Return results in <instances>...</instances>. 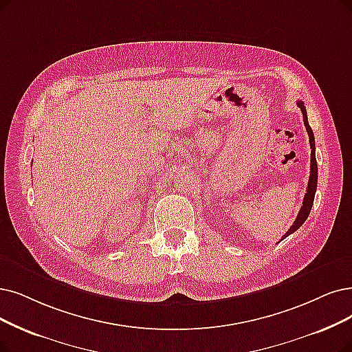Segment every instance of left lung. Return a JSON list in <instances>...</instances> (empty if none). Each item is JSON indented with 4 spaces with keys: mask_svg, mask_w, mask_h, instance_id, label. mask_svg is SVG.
I'll return each mask as SVG.
<instances>
[{
    "mask_svg": "<svg viewBox=\"0 0 352 352\" xmlns=\"http://www.w3.org/2000/svg\"><path fill=\"white\" fill-rule=\"evenodd\" d=\"M298 107L302 109V114H303V122H305V127L309 135V144H311V176H309V182H307V189L305 193V198H303V205L299 210L298 218L296 221L293 222V225L290 227V230L282 236V240H285L286 236H289L290 234H293L294 231H298L302 223L307 219L309 214H311V209L314 205V199H315V192H316V186H318V164H316V157H315V137H314V131L311 129V125L307 122V114H306V108L303 105L302 101H298Z\"/></svg>",
    "mask_w": 352,
    "mask_h": 352,
    "instance_id": "1",
    "label": "left lung"
}]
</instances>
